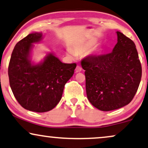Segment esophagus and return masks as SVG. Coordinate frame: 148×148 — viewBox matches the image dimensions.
<instances>
[{
	"label": "esophagus",
	"mask_w": 148,
	"mask_h": 148,
	"mask_svg": "<svg viewBox=\"0 0 148 148\" xmlns=\"http://www.w3.org/2000/svg\"><path fill=\"white\" fill-rule=\"evenodd\" d=\"M81 70H82L81 67H80V65H77V66H76V72H81Z\"/></svg>",
	"instance_id": "obj_1"
}]
</instances>
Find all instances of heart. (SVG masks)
Segmentation results:
<instances>
[{
  "label": "heart",
  "instance_id": "heart-1",
  "mask_svg": "<svg viewBox=\"0 0 148 148\" xmlns=\"http://www.w3.org/2000/svg\"><path fill=\"white\" fill-rule=\"evenodd\" d=\"M96 43V41L93 40L86 41L85 42L80 43V44L76 45L75 46V50H76V52H80V53L87 52L89 51L95 46Z\"/></svg>",
  "mask_w": 148,
  "mask_h": 148
}]
</instances>
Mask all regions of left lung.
<instances>
[{"instance_id":"1","label":"left lung","mask_w":148,"mask_h":148,"mask_svg":"<svg viewBox=\"0 0 148 148\" xmlns=\"http://www.w3.org/2000/svg\"><path fill=\"white\" fill-rule=\"evenodd\" d=\"M117 35V43L111 53L88 56L81 61L88 100L102 111L128 104L141 82V64L135 44L121 32Z\"/></svg>"}]
</instances>
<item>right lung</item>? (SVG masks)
<instances>
[{
    "label": "right lung",
    "instance_id": "1",
    "mask_svg": "<svg viewBox=\"0 0 148 148\" xmlns=\"http://www.w3.org/2000/svg\"><path fill=\"white\" fill-rule=\"evenodd\" d=\"M42 33L28 35L17 43L8 68L9 85L20 105L31 111L44 113L54 108L62 97L65 85L74 73L76 63H63L52 53L34 65L30 54Z\"/></svg>",
    "mask_w": 148,
    "mask_h": 148
}]
</instances>
